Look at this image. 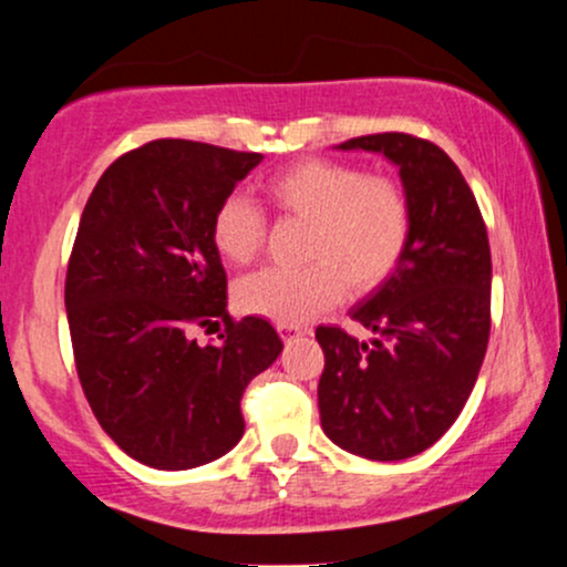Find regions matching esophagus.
Listing matches in <instances>:
<instances>
[{
  "instance_id": "obj_1",
  "label": "esophagus",
  "mask_w": 567,
  "mask_h": 567,
  "mask_svg": "<svg viewBox=\"0 0 567 567\" xmlns=\"http://www.w3.org/2000/svg\"><path fill=\"white\" fill-rule=\"evenodd\" d=\"M277 330H279V336L282 338H290L292 333H301V324H288V322H277Z\"/></svg>"
}]
</instances>
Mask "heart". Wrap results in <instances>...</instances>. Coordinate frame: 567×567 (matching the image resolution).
Wrapping results in <instances>:
<instances>
[{
	"label": "heart",
	"instance_id": "obj_1",
	"mask_svg": "<svg viewBox=\"0 0 567 567\" xmlns=\"http://www.w3.org/2000/svg\"><path fill=\"white\" fill-rule=\"evenodd\" d=\"M279 216L309 224L303 269H261L239 279L234 301L247 315L301 324L341 298L375 290L394 275L413 237L405 186L386 175L330 159H303L266 181ZM266 239V218L243 194L213 216V245L229 264H247Z\"/></svg>",
	"mask_w": 567,
	"mask_h": 567
}]
</instances>
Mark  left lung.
Here are the masks:
<instances>
[{
  "instance_id": "left-lung-1",
  "label": "left lung",
  "mask_w": 567,
  "mask_h": 567,
  "mask_svg": "<svg viewBox=\"0 0 567 567\" xmlns=\"http://www.w3.org/2000/svg\"><path fill=\"white\" fill-rule=\"evenodd\" d=\"M400 171L413 237L394 275L349 311L375 338L317 328L322 432L370 461L432 447L470 400L491 336V245L477 199L440 146L408 133L343 141Z\"/></svg>"
}]
</instances>
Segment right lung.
<instances>
[{
    "mask_svg": "<svg viewBox=\"0 0 567 567\" xmlns=\"http://www.w3.org/2000/svg\"><path fill=\"white\" fill-rule=\"evenodd\" d=\"M264 154L159 138L101 175L66 271L80 383L97 424L152 470H194L245 434V386L282 351L261 317L234 322L213 245L216 207ZM225 322L199 348L197 327Z\"/></svg>",
    "mask_w": 567,
    "mask_h": 567,
    "instance_id": "add662e5",
    "label": "right lung"
}]
</instances>
